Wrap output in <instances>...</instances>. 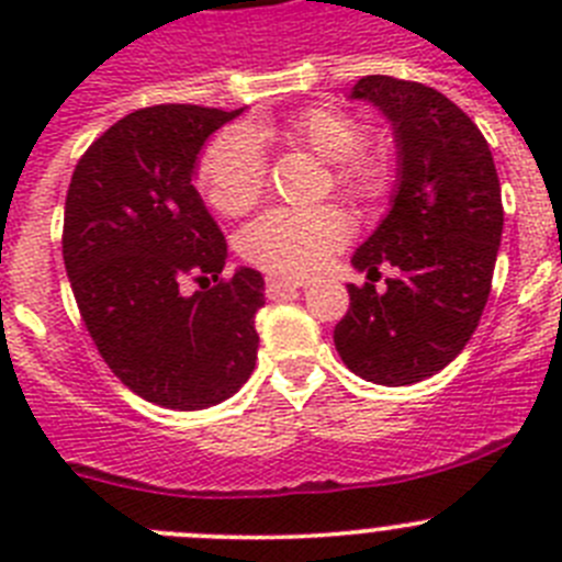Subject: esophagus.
<instances>
[{
    "mask_svg": "<svg viewBox=\"0 0 562 562\" xmlns=\"http://www.w3.org/2000/svg\"><path fill=\"white\" fill-rule=\"evenodd\" d=\"M301 286L304 284H295V281H290V278H281V276L267 278V295L270 297L284 295V292H292V290H301Z\"/></svg>",
    "mask_w": 562,
    "mask_h": 562,
    "instance_id": "34e87169",
    "label": "esophagus"
}]
</instances>
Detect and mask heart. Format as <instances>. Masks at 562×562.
<instances>
[{
	"mask_svg": "<svg viewBox=\"0 0 562 562\" xmlns=\"http://www.w3.org/2000/svg\"><path fill=\"white\" fill-rule=\"evenodd\" d=\"M270 128L227 132L207 146L200 166V182L213 207L227 216L247 213L265 191V157L258 143L270 137ZM281 137L335 168V182L355 196H374L385 182V166L376 157L360 154L366 132L351 114L331 106H317L297 114L281 128ZM346 220L335 207L315 211H276L258 216L241 233V252L247 261L281 272L310 276L324 265L335 247L346 241Z\"/></svg>",
	"mask_w": 562,
	"mask_h": 562,
	"instance_id": "heart-1",
	"label": "heart"
}]
</instances>
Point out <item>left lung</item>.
<instances>
[{
	"instance_id": "8db88e82",
	"label": "left lung",
	"mask_w": 562,
	"mask_h": 562,
	"mask_svg": "<svg viewBox=\"0 0 562 562\" xmlns=\"http://www.w3.org/2000/svg\"><path fill=\"white\" fill-rule=\"evenodd\" d=\"M351 101L389 121L396 146L391 207L351 265L380 278L349 284V312L335 326L342 362L376 385H414L459 357L490 297L504 231L493 151L470 117L436 89L391 76H366Z\"/></svg>"
}]
</instances>
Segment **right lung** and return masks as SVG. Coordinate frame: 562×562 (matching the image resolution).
Instances as JSON below:
<instances>
[{"label": "right lung", "mask_w": 562, "mask_h": 562, "mask_svg": "<svg viewBox=\"0 0 562 562\" xmlns=\"http://www.w3.org/2000/svg\"><path fill=\"white\" fill-rule=\"evenodd\" d=\"M245 109L191 103L126 114L76 166L64 207V267L114 376L143 400L202 411L252 374L265 278L238 267L193 188L211 134ZM188 277L214 286L186 296Z\"/></svg>", "instance_id": "add662e5"}]
</instances>
